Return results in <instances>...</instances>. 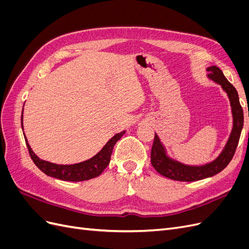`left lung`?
<instances>
[{
	"label": "left lung",
	"mask_w": 249,
	"mask_h": 249,
	"mask_svg": "<svg viewBox=\"0 0 249 249\" xmlns=\"http://www.w3.org/2000/svg\"><path fill=\"white\" fill-rule=\"evenodd\" d=\"M207 71L209 72L207 78L214 82L215 84L220 85L223 91L228 94L232 116V129L231 135L221 153L216 159L202 165H188L169 157L166 147L164 146L159 136L155 133L150 161H152L154 168L165 178L179 180V182H194V180L211 178L228 166L236 152L244 124L243 109L240 105L238 92L236 88L224 77L219 67L215 65L209 66L207 67Z\"/></svg>",
	"instance_id": "obj_1"
}]
</instances>
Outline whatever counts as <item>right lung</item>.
<instances>
[{
  "mask_svg": "<svg viewBox=\"0 0 249 249\" xmlns=\"http://www.w3.org/2000/svg\"><path fill=\"white\" fill-rule=\"evenodd\" d=\"M24 112V109H22ZM21 127L24 130V124H22V115H21ZM125 131L120 132L116 135H114L105 146L97 153L95 156H93L91 159H88L86 161H83L77 164H71V165H60L51 163L48 161H44L39 159V157H37L35 153L32 150L31 146L28 143V140L25 136L26 144L29 150V154L31 156V159L35 163V165L38 167L43 173H46L47 176L59 178L62 180H70V182H81V180H87L91 179L93 178L99 177L101 173L104 171V169L108 166L110 163L112 150L116 142L122 138L124 135Z\"/></svg>",
  "mask_w": 249,
  "mask_h": 249,
  "instance_id": "right-lung-1",
  "label": "right lung"
}]
</instances>
